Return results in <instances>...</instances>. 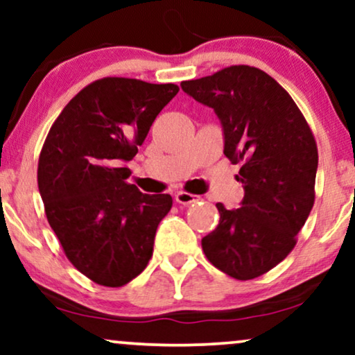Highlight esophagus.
<instances>
[{
    "label": "esophagus",
    "instance_id": "1",
    "mask_svg": "<svg viewBox=\"0 0 355 355\" xmlns=\"http://www.w3.org/2000/svg\"><path fill=\"white\" fill-rule=\"evenodd\" d=\"M174 198H176V202L181 203V205H191V203L198 200L197 196H193V193H189V192H178L176 196H174Z\"/></svg>",
    "mask_w": 355,
    "mask_h": 355
}]
</instances>
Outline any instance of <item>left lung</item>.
Returning a JSON list of instances; mask_svg holds the SVG:
<instances>
[{"instance_id":"obj_1","label":"left lung","mask_w":355,"mask_h":355,"mask_svg":"<svg viewBox=\"0 0 355 355\" xmlns=\"http://www.w3.org/2000/svg\"><path fill=\"white\" fill-rule=\"evenodd\" d=\"M181 87L215 110L225 155L241 163L236 178L245 191L239 208L216 203L220 223L202 249L223 273L254 279L291 254L313 207L318 150L312 129L288 92L259 67L230 66Z\"/></svg>"}]
</instances>
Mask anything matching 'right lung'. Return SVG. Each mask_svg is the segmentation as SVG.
<instances>
[{
	"label": "right lung",
	"instance_id": "1",
	"mask_svg": "<svg viewBox=\"0 0 355 355\" xmlns=\"http://www.w3.org/2000/svg\"><path fill=\"white\" fill-rule=\"evenodd\" d=\"M178 92L176 84L103 77L64 106L46 135L37 169L46 220L67 260L96 284H128L152 259L173 198L125 182L124 163Z\"/></svg>",
	"mask_w": 355,
	"mask_h": 355
}]
</instances>
